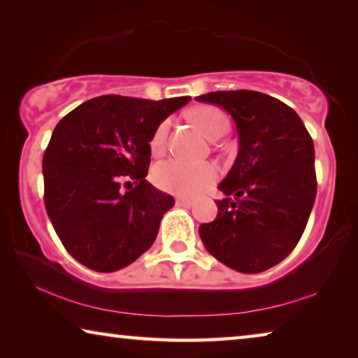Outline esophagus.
<instances>
[{
    "label": "esophagus",
    "instance_id": "1",
    "mask_svg": "<svg viewBox=\"0 0 358 358\" xmlns=\"http://www.w3.org/2000/svg\"><path fill=\"white\" fill-rule=\"evenodd\" d=\"M177 203H178V206H181V207H191L192 206V199H189V197H178Z\"/></svg>",
    "mask_w": 358,
    "mask_h": 358
}]
</instances>
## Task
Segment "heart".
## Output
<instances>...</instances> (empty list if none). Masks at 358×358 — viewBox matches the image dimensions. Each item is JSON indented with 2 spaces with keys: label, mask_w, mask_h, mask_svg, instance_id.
Returning <instances> with one entry per match:
<instances>
[{
  "label": "heart",
  "mask_w": 358,
  "mask_h": 358,
  "mask_svg": "<svg viewBox=\"0 0 358 358\" xmlns=\"http://www.w3.org/2000/svg\"><path fill=\"white\" fill-rule=\"evenodd\" d=\"M191 119L208 138H220L229 130V119L217 106H197ZM169 121H162L151 137L152 152H161L167 138ZM218 177V169L212 162H189L181 159H167L152 169V180L159 188L178 196H194L208 188Z\"/></svg>",
  "instance_id": "obj_1"
}]
</instances>
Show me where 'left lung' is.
Listing matches in <instances>:
<instances>
[{
    "label": "left lung",
    "instance_id": "obj_1",
    "mask_svg": "<svg viewBox=\"0 0 358 358\" xmlns=\"http://www.w3.org/2000/svg\"><path fill=\"white\" fill-rule=\"evenodd\" d=\"M234 119L239 152L218 185V215L199 226L207 252L231 269L258 274L287 258L314 207L315 151L290 106L255 90H218L196 97Z\"/></svg>",
    "mask_w": 358,
    "mask_h": 358
}]
</instances>
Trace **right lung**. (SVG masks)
<instances>
[{"label":"right lung","instance_id":"1","mask_svg":"<svg viewBox=\"0 0 358 358\" xmlns=\"http://www.w3.org/2000/svg\"><path fill=\"white\" fill-rule=\"evenodd\" d=\"M189 100L101 95L55 126L43 156L44 206L66 252L86 268L115 272L152 245L175 199L146 181L150 141Z\"/></svg>","mask_w":358,"mask_h":358}]
</instances>
